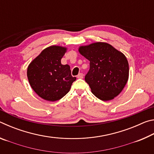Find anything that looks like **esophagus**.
I'll use <instances>...</instances> for the list:
<instances>
[{"instance_id": "esophagus-1", "label": "esophagus", "mask_w": 154, "mask_h": 154, "mask_svg": "<svg viewBox=\"0 0 154 154\" xmlns=\"http://www.w3.org/2000/svg\"><path fill=\"white\" fill-rule=\"evenodd\" d=\"M77 77L78 78V79H83V75L82 73H79V75H77Z\"/></svg>"}]
</instances>
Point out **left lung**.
I'll return each mask as SVG.
<instances>
[{"instance_id": "8db88e82", "label": "left lung", "mask_w": 154, "mask_h": 154, "mask_svg": "<svg viewBox=\"0 0 154 154\" xmlns=\"http://www.w3.org/2000/svg\"><path fill=\"white\" fill-rule=\"evenodd\" d=\"M79 51L90 61L85 80L93 94L103 101L119 95L129 76V65L124 54L103 42L81 46Z\"/></svg>"}]
</instances>
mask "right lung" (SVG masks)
<instances>
[{"label": "right lung", "mask_w": 154, "mask_h": 154, "mask_svg": "<svg viewBox=\"0 0 154 154\" xmlns=\"http://www.w3.org/2000/svg\"><path fill=\"white\" fill-rule=\"evenodd\" d=\"M66 49L61 46L48 47L28 65L27 77L30 86L44 100L54 102L61 99L76 80L71 75L69 65L61 64Z\"/></svg>", "instance_id": "right-lung-1"}]
</instances>
